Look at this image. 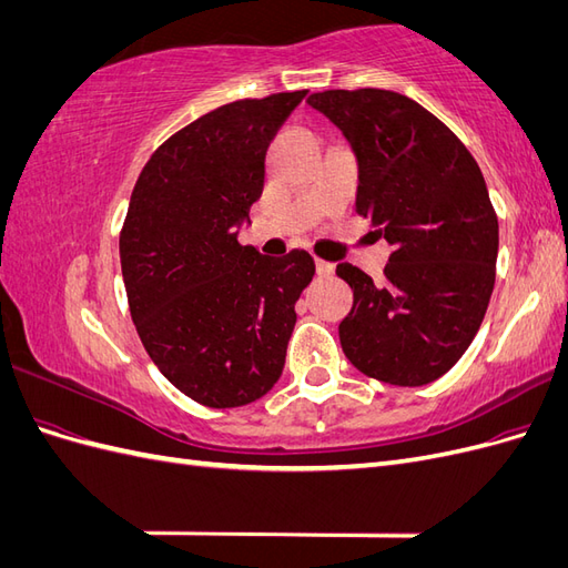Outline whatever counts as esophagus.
Returning <instances> with one entry per match:
<instances>
[{
    "instance_id": "esophagus-1",
    "label": "esophagus",
    "mask_w": 568,
    "mask_h": 568,
    "mask_svg": "<svg viewBox=\"0 0 568 568\" xmlns=\"http://www.w3.org/2000/svg\"><path fill=\"white\" fill-rule=\"evenodd\" d=\"M315 270H317V274L320 277H332L334 274V263H326V261H315Z\"/></svg>"
}]
</instances>
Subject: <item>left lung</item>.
<instances>
[{"label":"left lung","instance_id":"1","mask_svg":"<svg viewBox=\"0 0 568 568\" xmlns=\"http://www.w3.org/2000/svg\"><path fill=\"white\" fill-rule=\"evenodd\" d=\"M307 104L348 140L357 213L393 246L379 284L336 265L353 288L341 348L372 379L432 384L469 348L493 294L497 215L486 180L453 130L405 94L326 90Z\"/></svg>","mask_w":568,"mask_h":568}]
</instances>
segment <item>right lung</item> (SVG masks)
<instances>
[{"label":"right lung","mask_w":568,"mask_h":568,"mask_svg":"<svg viewBox=\"0 0 568 568\" xmlns=\"http://www.w3.org/2000/svg\"><path fill=\"white\" fill-rule=\"evenodd\" d=\"M307 90L242 99L151 153L120 232L130 315L165 379L205 407L248 405L277 384L311 253L261 255L236 230L261 199L265 153Z\"/></svg>","instance_id":"1"}]
</instances>
